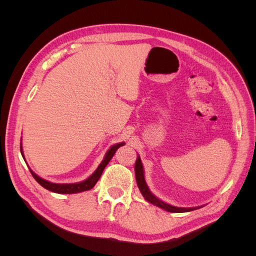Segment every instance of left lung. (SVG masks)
I'll list each match as a JSON object with an SVG mask.
<instances>
[{
    "label": "left lung",
    "instance_id": "obj_1",
    "mask_svg": "<svg viewBox=\"0 0 256 256\" xmlns=\"http://www.w3.org/2000/svg\"><path fill=\"white\" fill-rule=\"evenodd\" d=\"M134 172H136V184L138 187L140 189L142 196L145 198L146 200H148L150 203L156 205L162 209H164L166 212H191L194 210V208H180V207H175V206H171L164 202H162L159 198H157L154 194H152L150 191L148 190L144 180V172H143V166H142V161L140 159V157H138L136 161V166H134Z\"/></svg>",
    "mask_w": 256,
    "mask_h": 256
}]
</instances>
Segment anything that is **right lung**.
Instances as JSON below:
<instances>
[{
  "mask_svg": "<svg viewBox=\"0 0 256 256\" xmlns=\"http://www.w3.org/2000/svg\"><path fill=\"white\" fill-rule=\"evenodd\" d=\"M124 144H125V143H120V144H116V145L112 146L111 148L108 150L104 161L102 162V164H100V166L94 172V174L90 175L86 180H84L82 182H78V184H53V182H50L42 180V178H40V176H37L33 171H30V174H32V176L35 178V180L38 184L42 186L44 189H47L49 191L56 192V193H60V194H69V193H76V192L86 191V190L92 189L96 184V182H98L100 176H102L104 168L108 164H109L110 160L114 156V154L116 152V150H118L120 147L122 146ZM20 150H21V154H23L21 146H20Z\"/></svg>",
  "mask_w": 256,
  "mask_h": 256,
  "instance_id": "right-lung-1",
  "label": "right lung"
}]
</instances>
